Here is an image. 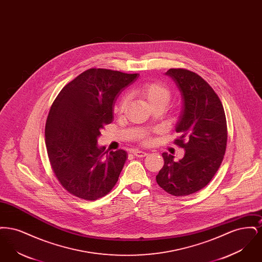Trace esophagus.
Here are the masks:
<instances>
[{"mask_svg":"<svg viewBox=\"0 0 262 262\" xmlns=\"http://www.w3.org/2000/svg\"><path fill=\"white\" fill-rule=\"evenodd\" d=\"M134 154H135V156H137L138 158H143V157H145V156L148 155L147 152H144V151H141V150H136V151H134Z\"/></svg>","mask_w":262,"mask_h":262,"instance_id":"esophagus-1","label":"esophagus"}]
</instances>
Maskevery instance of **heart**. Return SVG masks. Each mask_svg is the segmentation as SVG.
Returning <instances> with one entry per match:
<instances>
[{"label":"heart","mask_w":262,"mask_h":262,"mask_svg":"<svg viewBox=\"0 0 262 262\" xmlns=\"http://www.w3.org/2000/svg\"><path fill=\"white\" fill-rule=\"evenodd\" d=\"M136 93L141 99L147 102L150 107H153L158 104L167 105L171 98V92L169 88H166L164 84L159 82L145 83L140 88H137ZM125 104H126V100L125 98L121 100L116 111L118 113L124 112ZM144 142L148 143L149 139L148 138L144 139Z\"/></svg>","instance_id":"b5f03b06"}]
</instances>
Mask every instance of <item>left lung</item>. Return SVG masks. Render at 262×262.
Returning a JSON list of instances; mask_svg holds the SVG:
<instances>
[{
    "mask_svg": "<svg viewBox=\"0 0 262 262\" xmlns=\"http://www.w3.org/2000/svg\"><path fill=\"white\" fill-rule=\"evenodd\" d=\"M165 75L181 92L176 143L186 153L176 162L173 155L164 152L156 182L168 193L185 196L205 187L218 171L227 145V122L221 101L201 76L184 69H170Z\"/></svg>",
    "mask_w": 262,
    "mask_h": 262,
    "instance_id": "obj_1",
    "label": "left lung"
}]
</instances>
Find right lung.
<instances>
[{"instance_id": "add662e5", "label": "right lung", "mask_w": 262, "mask_h": 262, "mask_svg": "<svg viewBox=\"0 0 262 262\" xmlns=\"http://www.w3.org/2000/svg\"><path fill=\"white\" fill-rule=\"evenodd\" d=\"M138 74L89 69L62 88L45 126L51 166L70 193L86 200L106 195L118 182L127 153L97 144L104 125L112 123L114 104Z\"/></svg>"}]
</instances>
